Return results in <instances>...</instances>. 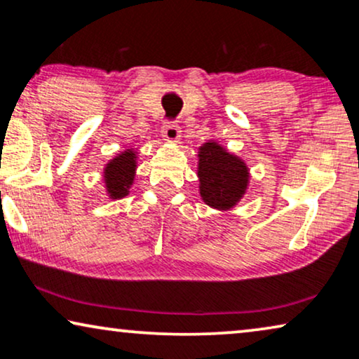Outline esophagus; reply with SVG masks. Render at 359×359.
Here are the masks:
<instances>
[{
	"mask_svg": "<svg viewBox=\"0 0 359 359\" xmlns=\"http://www.w3.org/2000/svg\"><path fill=\"white\" fill-rule=\"evenodd\" d=\"M161 135H163V139L168 140L170 144H175V142H178L181 137L180 126H176L175 122H165L163 127H161Z\"/></svg>",
	"mask_w": 359,
	"mask_h": 359,
	"instance_id": "1",
	"label": "esophagus"
}]
</instances>
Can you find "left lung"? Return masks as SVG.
<instances>
[{"mask_svg": "<svg viewBox=\"0 0 359 359\" xmlns=\"http://www.w3.org/2000/svg\"><path fill=\"white\" fill-rule=\"evenodd\" d=\"M198 156L201 198L214 209H232L247 191L250 178L247 163L215 140L199 147Z\"/></svg>", "mask_w": 359, "mask_h": 359, "instance_id": "left-lung-1", "label": "left lung"}]
</instances>
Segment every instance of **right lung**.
<instances>
[{
    "label": "right lung",
    "mask_w": 359,
    "mask_h": 359,
    "mask_svg": "<svg viewBox=\"0 0 359 359\" xmlns=\"http://www.w3.org/2000/svg\"><path fill=\"white\" fill-rule=\"evenodd\" d=\"M137 151L127 149L109 160L104 168V184L111 199H121L129 194V189L135 178Z\"/></svg>",
    "instance_id": "obj_1"
}]
</instances>
